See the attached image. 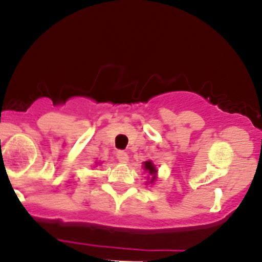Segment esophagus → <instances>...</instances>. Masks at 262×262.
Here are the masks:
<instances>
[{
	"instance_id": "obj_1",
	"label": "esophagus",
	"mask_w": 262,
	"mask_h": 262,
	"mask_svg": "<svg viewBox=\"0 0 262 262\" xmlns=\"http://www.w3.org/2000/svg\"><path fill=\"white\" fill-rule=\"evenodd\" d=\"M116 158H118L120 162L125 163L126 161H128L129 156H128V153H126V152H123V150H118V152H116Z\"/></svg>"
}]
</instances>
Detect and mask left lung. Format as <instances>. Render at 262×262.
Returning a JSON list of instances; mask_svg holds the SVG:
<instances>
[{"label": "left lung", "mask_w": 262, "mask_h": 262, "mask_svg": "<svg viewBox=\"0 0 262 262\" xmlns=\"http://www.w3.org/2000/svg\"><path fill=\"white\" fill-rule=\"evenodd\" d=\"M143 165H144V170L147 171L148 173H149L150 176H152V178H150V184H152L153 181L156 180V173H157V170H156V166L153 165V162L152 161H146V162H143Z\"/></svg>", "instance_id": "obj_1"}]
</instances>
